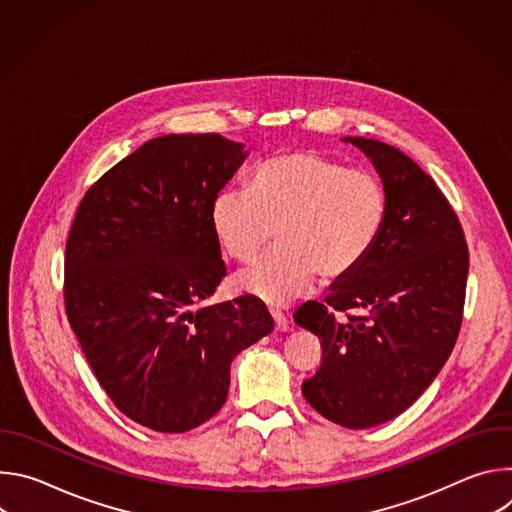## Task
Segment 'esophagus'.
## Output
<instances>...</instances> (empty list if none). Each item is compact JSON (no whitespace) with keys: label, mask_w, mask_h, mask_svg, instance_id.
<instances>
[{"label":"esophagus","mask_w":512,"mask_h":512,"mask_svg":"<svg viewBox=\"0 0 512 512\" xmlns=\"http://www.w3.org/2000/svg\"><path fill=\"white\" fill-rule=\"evenodd\" d=\"M271 312V318H273V322H275V330L277 332H287L289 330V320H287V316L283 314V312H279V310H269Z\"/></svg>","instance_id":"obj_1"}]
</instances>
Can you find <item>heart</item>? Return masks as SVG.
<instances>
[{
  "mask_svg": "<svg viewBox=\"0 0 512 512\" xmlns=\"http://www.w3.org/2000/svg\"><path fill=\"white\" fill-rule=\"evenodd\" d=\"M389 196L369 170H348L316 152H285L261 162L253 184H227L210 206L225 253L251 261L277 235V249L235 275V287L279 306L314 283L352 275L379 243Z\"/></svg>",
  "mask_w": 512,
  "mask_h": 512,
  "instance_id": "1",
  "label": "heart"
}]
</instances>
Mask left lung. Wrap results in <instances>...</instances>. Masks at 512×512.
<instances>
[{"label":"left lung","mask_w":512,"mask_h":512,"mask_svg":"<svg viewBox=\"0 0 512 512\" xmlns=\"http://www.w3.org/2000/svg\"><path fill=\"white\" fill-rule=\"evenodd\" d=\"M367 156L389 196L385 231L324 304L308 302L298 326L322 340V364L304 381L326 419L367 429L403 413L442 371L458 340L468 245L450 202L409 156L367 137H344ZM367 317L336 321L334 311Z\"/></svg>","instance_id":"obj_1"}]
</instances>
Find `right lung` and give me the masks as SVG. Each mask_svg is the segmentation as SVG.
<instances>
[{"label": "right lung", "instance_id": "right-lung-1", "mask_svg": "<svg viewBox=\"0 0 512 512\" xmlns=\"http://www.w3.org/2000/svg\"><path fill=\"white\" fill-rule=\"evenodd\" d=\"M247 156L218 133L145 141L87 190L70 227V328L115 407L154 431L208 421L233 358L273 330L253 296L190 310L227 275L210 206Z\"/></svg>", "mask_w": 512, "mask_h": 512}]
</instances>
